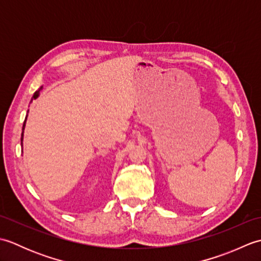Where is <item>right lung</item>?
Masks as SVG:
<instances>
[{"label":"right lung","instance_id":"right-lung-1","mask_svg":"<svg viewBox=\"0 0 261 261\" xmlns=\"http://www.w3.org/2000/svg\"><path fill=\"white\" fill-rule=\"evenodd\" d=\"M42 90V86L39 88L38 91H36L35 92V94H33V96H32V98H31V102L33 101V99H36L38 96H39V94H40V91ZM28 112H29V110H28ZM28 116V115H27ZM27 116H25V120H24V122H23V126H22V134H21V146H22V141H23V132H24V126H25V122H27Z\"/></svg>","mask_w":261,"mask_h":261}]
</instances>
